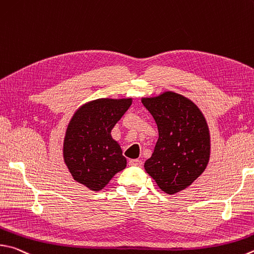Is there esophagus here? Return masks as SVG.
<instances>
[{"label": "esophagus", "instance_id": "1", "mask_svg": "<svg viewBox=\"0 0 254 254\" xmlns=\"http://www.w3.org/2000/svg\"><path fill=\"white\" fill-rule=\"evenodd\" d=\"M142 161L139 159H132L128 161V164L131 165V167H142Z\"/></svg>", "mask_w": 254, "mask_h": 254}]
</instances>
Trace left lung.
I'll list each match as a JSON object with an SVG mask.
<instances>
[{"label":"left lung","instance_id":"8db88e82","mask_svg":"<svg viewBox=\"0 0 254 254\" xmlns=\"http://www.w3.org/2000/svg\"><path fill=\"white\" fill-rule=\"evenodd\" d=\"M141 101L159 130L145 171L167 194L186 190L210 160V130L204 115L191 100L172 91Z\"/></svg>","mask_w":254,"mask_h":254}]
</instances>
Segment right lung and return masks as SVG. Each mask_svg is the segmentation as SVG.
Segmentation results:
<instances>
[{"label": "right lung", "instance_id": "right-lung-1", "mask_svg": "<svg viewBox=\"0 0 254 254\" xmlns=\"http://www.w3.org/2000/svg\"><path fill=\"white\" fill-rule=\"evenodd\" d=\"M132 98L98 99L76 110L67 124L63 159L73 179L91 191H101L127 167L111 131L131 107Z\"/></svg>", "mask_w": 254, "mask_h": 254}]
</instances>
